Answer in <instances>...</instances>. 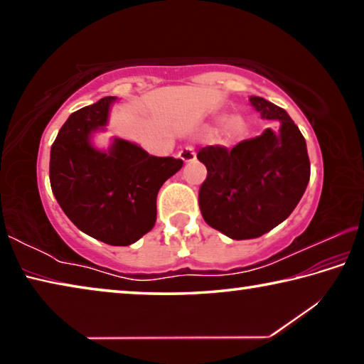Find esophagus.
I'll return each mask as SVG.
<instances>
[{"mask_svg": "<svg viewBox=\"0 0 364 364\" xmlns=\"http://www.w3.org/2000/svg\"><path fill=\"white\" fill-rule=\"evenodd\" d=\"M178 156H180V159L184 164H188V162H193V160L196 159V151L193 146H186V147H183Z\"/></svg>", "mask_w": 364, "mask_h": 364, "instance_id": "34e87169", "label": "esophagus"}]
</instances>
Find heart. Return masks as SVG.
<instances>
[{
  "instance_id": "b5f03b06",
  "label": "heart",
  "mask_w": 364,
  "mask_h": 364,
  "mask_svg": "<svg viewBox=\"0 0 364 364\" xmlns=\"http://www.w3.org/2000/svg\"><path fill=\"white\" fill-rule=\"evenodd\" d=\"M231 127L234 128V130H241V127H242V123L239 122V120H232V123H231Z\"/></svg>"
}]
</instances>
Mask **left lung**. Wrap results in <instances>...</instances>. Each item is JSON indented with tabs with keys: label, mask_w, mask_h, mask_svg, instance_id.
<instances>
[{
	"label": "left lung",
	"mask_w": 364,
	"mask_h": 364,
	"mask_svg": "<svg viewBox=\"0 0 364 364\" xmlns=\"http://www.w3.org/2000/svg\"><path fill=\"white\" fill-rule=\"evenodd\" d=\"M249 101L262 119L279 120V128H267L232 149L207 146L197 154L207 167L199 191L202 217L236 241L260 237L282 223L310 181V159L299 127L276 104L258 96Z\"/></svg>",
	"instance_id": "8db88e82"
}]
</instances>
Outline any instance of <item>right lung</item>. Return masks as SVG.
<instances>
[{
  "label": "right lung",
  "instance_id": "add662e5",
  "mask_svg": "<svg viewBox=\"0 0 364 364\" xmlns=\"http://www.w3.org/2000/svg\"><path fill=\"white\" fill-rule=\"evenodd\" d=\"M115 96L73 112L51 146L49 181L58 204L80 231L109 245H130L157 218V193L183 167L181 159L149 156L143 147L114 138L96 149Z\"/></svg>",
  "mask_w": 364,
  "mask_h": 364
}]
</instances>
